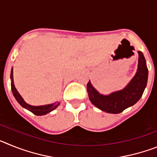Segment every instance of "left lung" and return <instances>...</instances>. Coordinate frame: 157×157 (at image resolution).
<instances>
[{"label": "left lung", "instance_id": "left-lung-1", "mask_svg": "<svg viewBox=\"0 0 157 157\" xmlns=\"http://www.w3.org/2000/svg\"><path fill=\"white\" fill-rule=\"evenodd\" d=\"M138 70L128 85L121 90L109 95L101 94L91 84L87 83V93L93 105L103 112L118 114L139 101L146 87L148 68L143 53L138 51Z\"/></svg>", "mask_w": 157, "mask_h": 157}]
</instances>
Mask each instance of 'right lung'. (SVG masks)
Instances as JSON below:
<instances>
[{
  "label": "right lung",
  "instance_id": "add662e5",
  "mask_svg": "<svg viewBox=\"0 0 157 157\" xmlns=\"http://www.w3.org/2000/svg\"><path fill=\"white\" fill-rule=\"evenodd\" d=\"M11 87H12V94H13L14 97L16 99V101L19 102V104L21 105L22 107H23L24 109H27V110L30 111L32 113H34L36 116H43V115H45L48 112H52V110H54L55 109L57 108L58 105H59V103L56 104V102L53 104H50V105H41V106H32V105H28L27 103H26L24 101V100L23 99V98L21 97V95L19 94V92L17 91V90L15 87L13 82V70L12 69V71H11Z\"/></svg>",
  "mask_w": 157,
  "mask_h": 157
}]
</instances>
